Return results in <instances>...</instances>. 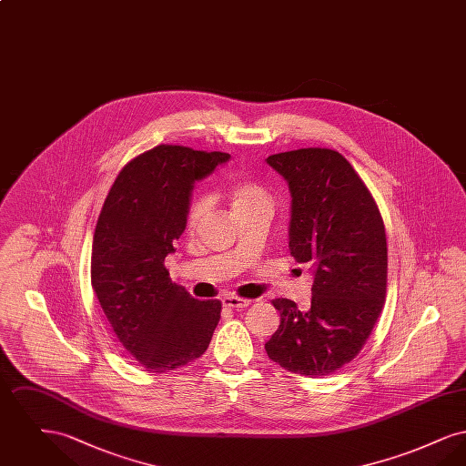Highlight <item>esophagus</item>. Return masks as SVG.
Instances as JSON below:
<instances>
[{
	"label": "esophagus",
	"mask_w": 466,
	"mask_h": 466,
	"mask_svg": "<svg viewBox=\"0 0 466 466\" xmlns=\"http://www.w3.org/2000/svg\"><path fill=\"white\" fill-rule=\"evenodd\" d=\"M222 304L225 308H230V309H241V308H248L251 304V300L241 299V297H234V295H227V297H223Z\"/></svg>",
	"instance_id": "obj_1"
}]
</instances>
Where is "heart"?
I'll use <instances>...</instances> for the list:
<instances>
[{"label":"heart","instance_id":"b5f03b06","mask_svg":"<svg viewBox=\"0 0 466 466\" xmlns=\"http://www.w3.org/2000/svg\"><path fill=\"white\" fill-rule=\"evenodd\" d=\"M223 196L225 199L228 200L230 208H232V213L234 215H239L244 209L251 208V206H257L260 202H270L268 199V194L266 192V188L255 181H249V179H232L225 190H223ZM209 209V202L202 198L192 200L188 204V209H187V225L190 228H196L199 225L200 220L206 217Z\"/></svg>","mask_w":466,"mask_h":466}]
</instances>
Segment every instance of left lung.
<instances>
[{
	"label": "left lung",
	"instance_id": "8db88e82",
	"mask_svg": "<svg viewBox=\"0 0 466 466\" xmlns=\"http://www.w3.org/2000/svg\"><path fill=\"white\" fill-rule=\"evenodd\" d=\"M291 196L289 253L309 264L308 310L274 299L281 323L267 356L293 374L329 376L361 351L386 299L388 244L376 200L335 150L300 148L267 157Z\"/></svg>",
	"mask_w": 466,
	"mask_h": 466
}]
</instances>
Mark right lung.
I'll use <instances>...</instances> for the list:
<instances>
[{"label": "right lung", "mask_w": 466, "mask_h": 466, "mask_svg": "<svg viewBox=\"0 0 466 466\" xmlns=\"http://www.w3.org/2000/svg\"><path fill=\"white\" fill-rule=\"evenodd\" d=\"M230 158L223 152L158 145L118 173L97 218L90 281L111 330L148 372L198 360L220 321V300L177 287L164 258L187 227L194 183Z\"/></svg>", "instance_id": "1"}]
</instances>
